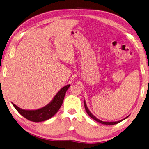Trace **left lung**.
I'll list each match as a JSON object with an SVG mask.
<instances>
[{
    "label": "left lung",
    "instance_id": "left-lung-1",
    "mask_svg": "<svg viewBox=\"0 0 149 149\" xmlns=\"http://www.w3.org/2000/svg\"><path fill=\"white\" fill-rule=\"evenodd\" d=\"M84 106H85V109H86V112H87V114L89 115V117H91L92 119L95 120V121H97L99 123H100L103 124V125H113L117 124V123H119L121 122L122 121H123V120L127 119V118L129 117V116L126 117L125 118V119H121V120H120V121H110V122H109V121H101L100 119H97V118L95 116H94V115L92 114L90 111H89V109H88V107H87V106L86 105V101H85V100H84Z\"/></svg>",
    "mask_w": 149,
    "mask_h": 149
}]
</instances>
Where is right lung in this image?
I'll list each match as a JSON object with an SVG mask.
<instances>
[{"label": "right lung", "mask_w": 149, "mask_h": 149, "mask_svg": "<svg viewBox=\"0 0 149 149\" xmlns=\"http://www.w3.org/2000/svg\"><path fill=\"white\" fill-rule=\"evenodd\" d=\"M70 87V84L63 87L56 93V95L54 97V98L48 104L36 110L22 109L18 107V106L14 104L13 103H12V104L13 105L14 107L21 115H22L24 117H25L26 119L30 121L42 122L46 121V120L52 117L60 109L62 105L66 91Z\"/></svg>", "instance_id": "add662e5"}]
</instances>
